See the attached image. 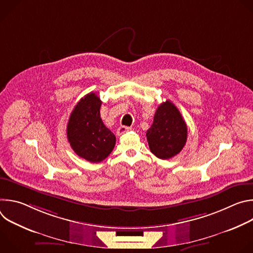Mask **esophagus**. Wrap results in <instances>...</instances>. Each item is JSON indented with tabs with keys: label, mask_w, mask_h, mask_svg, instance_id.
Here are the masks:
<instances>
[{
	"label": "esophagus",
	"mask_w": 253,
	"mask_h": 253,
	"mask_svg": "<svg viewBox=\"0 0 253 253\" xmlns=\"http://www.w3.org/2000/svg\"><path fill=\"white\" fill-rule=\"evenodd\" d=\"M131 130L130 127H127V126H120L118 129H117V135L118 136H122L124 134H126L127 132H129Z\"/></svg>",
	"instance_id": "1"
}]
</instances>
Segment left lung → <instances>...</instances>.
<instances>
[{
	"instance_id": "left-lung-1",
	"label": "left lung",
	"mask_w": 253,
	"mask_h": 253,
	"mask_svg": "<svg viewBox=\"0 0 253 253\" xmlns=\"http://www.w3.org/2000/svg\"><path fill=\"white\" fill-rule=\"evenodd\" d=\"M146 136L151 152L160 159L172 158L183 149L187 126L172 102L167 100L158 106Z\"/></svg>"
}]
</instances>
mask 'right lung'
<instances>
[{"label":"right lung","mask_w":253,"mask_h":253,"mask_svg":"<svg viewBox=\"0 0 253 253\" xmlns=\"http://www.w3.org/2000/svg\"><path fill=\"white\" fill-rule=\"evenodd\" d=\"M100 98L93 92L83 97L72 111L67 125V137L72 149L85 160L98 163L112 152L116 137L101 117Z\"/></svg>","instance_id":"add662e5"}]
</instances>
